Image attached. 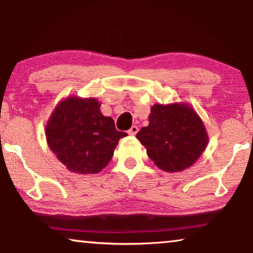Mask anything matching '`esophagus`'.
<instances>
[{"label": "esophagus", "instance_id": "34e87169", "mask_svg": "<svg viewBox=\"0 0 253 253\" xmlns=\"http://www.w3.org/2000/svg\"><path fill=\"white\" fill-rule=\"evenodd\" d=\"M138 131V128L137 126H131L130 129L128 130V134L131 135V136H134V135H136V133Z\"/></svg>", "mask_w": 253, "mask_h": 253}]
</instances>
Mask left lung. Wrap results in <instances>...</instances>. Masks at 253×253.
<instances>
[{
  "mask_svg": "<svg viewBox=\"0 0 253 253\" xmlns=\"http://www.w3.org/2000/svg\"><path fill=\"white\" fill-rule=\"evenodd\" d=\"M149 158L165 172H181L201 157L209 136L202 119L187 103L155 104L149 125L136 134Z\"/></svg>",
  "mask_w": 253,
  "mask_h": 253,
  "instance_id": "8db88e82",
  "label": "left lung"
}]
</instances>
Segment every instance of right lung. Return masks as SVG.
Wrapping results in <instances>:
<instances>
[{"label": "right lung", "instance_id": "add662e5", "mask_svg": "<svg viewBox=\"0 0 253 253\" xmlns=\"http://www.w3.org/2000/svg\"><path fill=\"white\" fill-rule=\"evenodd\" d=\"M96 98L71 96L60 101L45 127L49 148L71 172L96 174L111 161L126 133L116 129L111 117L102 115Z\"/></svg>", "mask_w": 253, "mask_h": 253}]
</instances>
